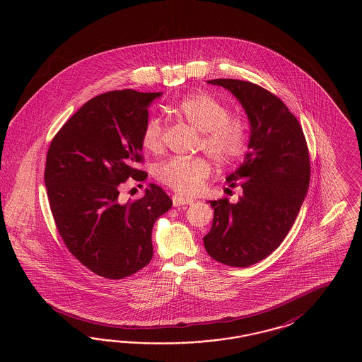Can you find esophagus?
I'll return each instance as SVG.
<instances>
[{
	"label": "esophagus",
	"mask_w": 362,
	"mask_h": 362,
	"mask_svg": "<svg viewBox=\"0 0 362 362\" xmlns=\"http://www.w3.org/2000/svg\"><path fill=\"white\" fill-rule=\"evenodd\" d=\"M194 201L191 198L187 197H183V195H179V194H175L173 195V206H183V205H191Z\"/></svg>",
	"instance_id": "34e87169"
}]
</instances>
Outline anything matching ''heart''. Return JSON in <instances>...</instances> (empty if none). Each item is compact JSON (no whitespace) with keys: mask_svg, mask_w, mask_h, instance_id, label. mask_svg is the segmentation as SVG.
I'll return each instance as SVG.
<instances>
[{"mask_svg":"<svg viewBox=\"0 0 362 362\" xmlns=\"http://www.w3.org/2000/svg\"><path fill=\"white\" fill-rule=\"evenodd\" d=\"M175 114L201 133L199 146L218 167H232L247 153L250 124L241 117H230L226 104L206 92L192 93L175 105ZM164 129L158 117H151L142 129V145L149 152L163 146ZM211 167L202 157H173L156 168L157 179L180 194H195L205 185Z\"/></svg>","mask_w":362,"mask_h":362,"instance_id":"1","label":"heart"}]
</instances>
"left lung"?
Instances as JSON below:
<instances>
[{"label":"left lung","mask_w":362,"mask_h":362,"mask_svg":"<svg viewBox=\"0 0 362 362\" xmlns=\"http://www.w3.org/2000/svg\"><path fill=\"white\" fill-rule=\"evenodd\" d=\"M207 84L228 89L250 122V145L240 167L226 177L243 189L239 201H209L214 209L204 238L207 254L226 266L248 267L284 241L310 186V155L303 129L288 107L264 88L241 80Z\"/></svg>","instance_id":"obj_1"}]
</instances>
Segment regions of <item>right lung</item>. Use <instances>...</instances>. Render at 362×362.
<instances>
[{
	"label": "right lung",
	"instance_id": "obj_1",
	"mask_svg": "<svg viewBox=\"0 0 362 362\" xmlns=\"http://www.w3.org/2000/svg\"><path fill=\"white\" fill-rule=\"evenodd\" d=\"M163 92L112 90L86 102L52 141L45 168L52 217L70 252L90 272L122 279L153 257L152 229L173 206L161 187L122 204L119 189L142 161V129L148 107Z\"/></svg>",
	"mask_w": 362,
	"mask_h": 362
}]
</instances>
